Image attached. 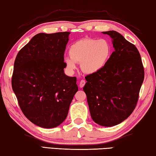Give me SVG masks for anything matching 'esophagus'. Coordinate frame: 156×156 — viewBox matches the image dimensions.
I'll use <instances>...</instances> for the list:
<instances>
[{
    "mask_svg": "<svg viewBox=\"0 0 156 156\" xmlns=\"http://www.w3.org/2000/svg\"><path fill=\"white\" fill-rule=\"evenodd\" d=\"M85 80H80V84H79V86H80V87H84V85H85Z\"/></svg>",
    "mask_w": 156,
    "mask_h": 156,
    "instance_id": "34e87169",
    "label": "esophagus"
}]
</instances>
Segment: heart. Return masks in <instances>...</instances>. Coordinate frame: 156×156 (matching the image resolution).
Wrapping results in <instances>:
<instances>
[{
	"label": "heart",
	"instance_id": "heart-1",
	"mask_svg": "<svg viewBox=\"0 0 156 156\" xmlns=\"http://www.w3.org/2000/svg\"><path fill=\"white\" fill-rule=\"evenodd\" d=\"M110 53V45L106 41L85 38L71 46L70 57L65 58V62L69 70L73 71L76 68V63H80L81 70L85 73L92 74L105 66Z\"/></svg>",
	"mask_w": 156,
	"mask_h": 156
}]
</instances>
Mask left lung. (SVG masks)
Instances as JSON below:
<instances>
[{
	"instance_id": "left-lung-1",
	"label": "left lung",
	"mask_w": 156,
	"mask_h": 156,
	"mask_svg": "<svg viewBox=\"0 0 156 156\" xmlns=\"http://www.w3.org/2000/svg\"><path fill=\"white\" fill-rule=\"evenodd\" d=\"M102 33L113 39L115 51L100 71L86 76L83 90L92 120L111 127L128 118L135 108L144 69L134 44L115 31Z\"/></svg>"
}]
</instances>
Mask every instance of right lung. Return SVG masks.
Segmentation results:
<instances>
[{
    "label": "right lung",
    "instance_id": "add662e5",
    "mask_svg": "<svg viewBox=\"0 0 156 156\" xmlns=\"http://www.w3.org/2000/svg\"><path fill=\"white\" fill-rule=\"evenodd\" d=\"M70 32L41 33L17 53L12 87L24 115L34 124L52 128L66 119L78 91L76 77L64 74Z\"/></svg>",
    "mask_w": 156,
    "mask_h": 156
}]
</instances>
